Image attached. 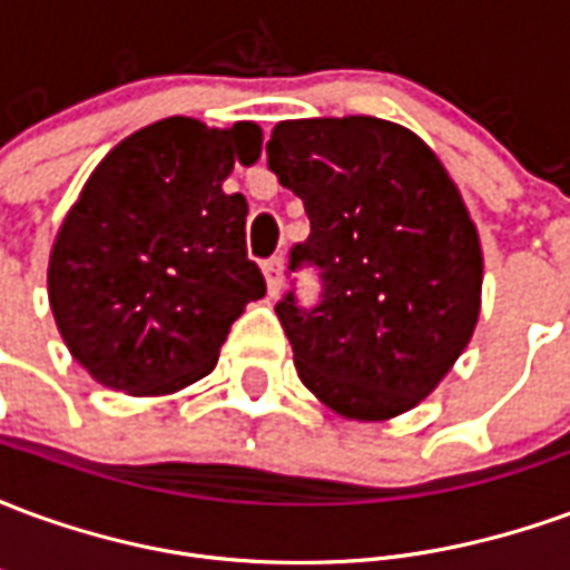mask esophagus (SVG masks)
Instances as JSON below:
<instances>
[{
  "label": "esophagus",
  "instance_id": "obj_1",
  "mask_svg": "<svg viewBox=\"0 0 570 570\" xmlns=\"http://www.w3.org/2000/svg\"><path fill=\"white\" fill-rule=\"evenodd\" d=\"M262 272H265V284H268V296H277L281 293V286H284V262L277 259H268L262 265Z\"/></svg>",
  "mask_w": 570,
  "mask_h": 570
}]
</instances>
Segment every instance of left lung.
<instances>
[{
    "instance_id": "8db88e82",
    "label": "left lung",
    "mask_w": 570,
    "mask_h": 570,
    "mask_svg": "<svg viewBox=\"0 0 570 570\" xmlns=\"http://www.w3.org/2000/svg\"><path fill=\"white\" fill-rule=\"evenodd\" d=\"M268 167L293 188L311 235L321 302L286 293L277 317L302 384L354 421L415 409L476 330L482 247L461 191L419 134L372 116L274 125Z\"/></svg>"
}]
</instances>
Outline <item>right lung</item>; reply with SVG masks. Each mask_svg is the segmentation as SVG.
Wrapping results in <instances>:
<instances>
[{"mask_svg": "<svg viewBox=\"0 0 570 570\" xmlns=\"http://www.w3.org/2000/svg\"><path fill=\"white\" fill-rule=\"evenodd\" d=\"M259 151L253 121L219 130L174 116L94 167L48 259L57 330L94 382L164 396L216 366L232 323L265 296L247 200L223 188Z\"/></svg>", "mask_w": 570, "mask_h": 570, "instance_id": "obj_1", "label": "right lung"}]
</instances>
